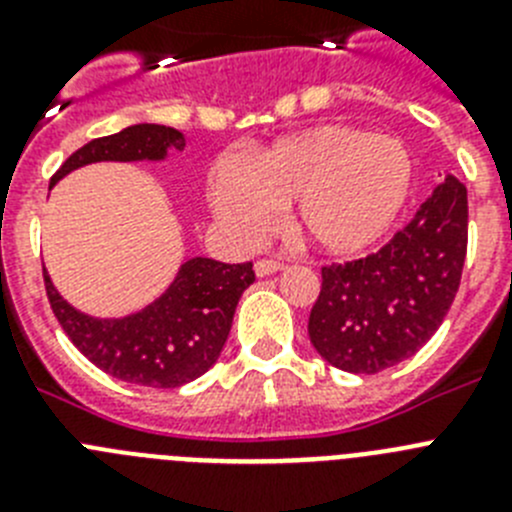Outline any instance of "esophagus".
Wrapping results in <instances>:
<instances>
[{
    "mask_svg": "<svg viewBox=\"0 0 512 512\" xmlns=\"http://www.w3.org/2000/svg\"><path fill=\"white\" fill-rule=\"evenodd\" d=\"M253 269H256V277H269V274H277V271H282L284 264L277 259H259L256 264H253Z\"/></svg>",
    "mask_w": 512,
    "mask_h": 512,
    "instance_id": "1",
    "label": "esophagus"
}]
</instances>
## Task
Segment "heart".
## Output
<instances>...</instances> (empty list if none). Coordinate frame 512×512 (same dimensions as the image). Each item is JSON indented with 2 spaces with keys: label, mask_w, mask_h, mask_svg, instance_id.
<instances>
[{
  "label": "heart",
  "mask_w": 512,
  "mask_h": 512,
  "mask_svg": "<svg viewBox=\"0 0 512 512\" xmlns=\"http://www.w3.org/2000/svg\"><path fill=\"white\" fill-rule=\"evenodd\" d=\"M413 161L400 140L348 125H320L279 140L248 171L225 164L210 179V202L246 238L295 205V230L310 246L351 256L395 225L410 197Z\"/></svg>",
  "instance_id": "b5f03b06"
}]
</instances>
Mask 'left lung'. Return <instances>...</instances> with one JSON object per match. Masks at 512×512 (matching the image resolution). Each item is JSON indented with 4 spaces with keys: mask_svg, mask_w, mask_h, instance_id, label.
Returning <instances> with one entry per match:
<instances>
[{
    "mask_svg": "<svg viewBox=\"0 0 512 512\" xmlns=\"http://www.w3.org/2000/svg\"><path fill=\"white\" fill-rule=\"evenodd\" d=\"M467 228V187L449 174L387 246L323 266L307 323L315 351L351 374H377L418 354L459 292Z\"/></svg>",
    "mask_w": 512,
    "mask_h": 512,
    "instance_id": "1",
    "label": "left lung"
}]
</instances>
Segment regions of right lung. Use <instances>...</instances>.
Instances as JSON below:
<instances>
[{
    "label": "right lung",
    "mask_w": 512,
    "mask_h": 512,
    "mask_svg": "<svg viewBox=\"0 0 512 512\" xmlns=\"http://www.w3.org/2000/svg\"><path fill=\"white\" fill-rule=\"evenodd\" d=\"M184 151V135L166 125L140 122L115 135L89 140L53 174L63 176L97 161H164ZM45 295L63 333L81 354L122 382L174 390L202 377L228 341L238 300L253 284V264H223L194 256L176 271L164 295L125 318H92L58 295L43 271Z\"/></svg>",
    "instance_id": "add662e5"
}]
</instances>
